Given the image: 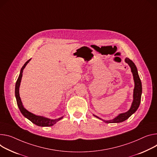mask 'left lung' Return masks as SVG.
I'll return each mask as SVG.
<instances>
[{"instance_id":"left-lung-1","label":"left lung","mask_w":157,"mask_h":157,"mask_svg":"<svg viewBox=\"0 0 157 157\" xmlns=\"http://www.w3.org/2000/svg\"><path fill=\"white\" fill-rule=\"evenodd\" d=\"M125 63H126L131 68V71L133 74V80L135 82V87L133 90V102L132 103L131 107L130 109L128 111L123 113H120L119 115L115 117V118H113V120H103L100 118H99L98 117L93 115L94 117L98 118V119L102 120L105 123H121L123 122L125 120H126L128 118H129L133 113L136 112V111L138 109L140 102H141V93H142V85H141V82L138 73V70L137 68L134 64V63L130 60L129 58H126L124 59Z\"/></svg>"}]
</instances>
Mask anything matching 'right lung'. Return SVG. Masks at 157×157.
<instances>
[{
	"label": "right lung",
	"instance_id": "obj_1",
	"mask_svg": "<svg viewBox=\"0 0 157 157\" xmlns=\"http://www.w3.org/2000/svg\"><path fill=\"white\" fill-rule=\"evenodd\" d=\"M31 60V59L28 60L22 66V67L20 71V74L19 76V78L16 81V87H15V96L16 98V101L17 103V106L19 108V110L21 111V113L22 114V115L27 118L29 120H30L32 123L34 124L39 126H51L56 124L57 122L61 120V119L63 118V117L57 118V119H50L44 117L42 116H39L34 115V114L31 113L30 111H27L23 106L22 103L21 101V99L19 96V87L21 85V79L22 77V73H23V70L25 67L26 65L29 63V62Z\"/></svg>",
	"mask_w": 157,
	"mask_h": 157
}]
</instances>
